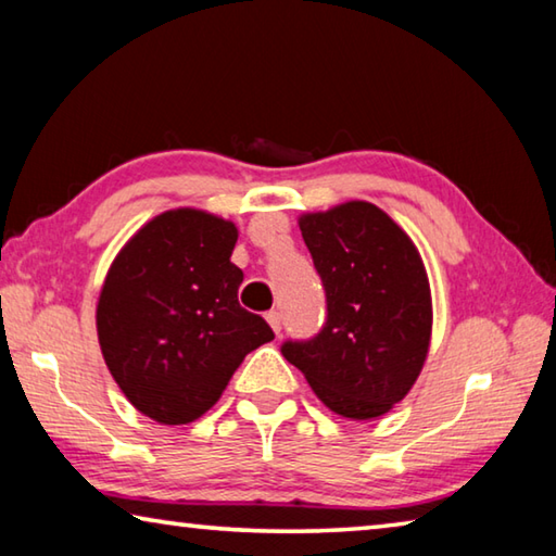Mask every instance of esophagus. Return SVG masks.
<instances>
[{"instance_id":"34e87169","label":"esophagus","mask_w":556,"mask_h":556,"mask_svg":"<svg viewBox=\"0 0 556 556\" xmlns=\"http://www.w3.org/2000/svg\"><path fill=\"white\" fill-rule=\"evenodd\" d=\"M266 319H268V325L273 327V332L280 334V313H278V309H270V313H266Z\"/></svg>"}]
</instances>
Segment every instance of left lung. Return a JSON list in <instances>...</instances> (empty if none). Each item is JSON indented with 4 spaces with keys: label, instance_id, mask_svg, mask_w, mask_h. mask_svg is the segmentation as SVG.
<instances>
[{
    "label": "left lung",
    "instance_id": "8db88e82",
    "mask_svg": "<svg viewBox=\"0 0 556 556\" xmlns=\"http://www.w3.org/2000/svg\"><path fill=\"white\" fill-rule=\"evenodd\" d=\"M323 278L327 317L280 352L337 415L371 420L401 403L422 371L432 332L430 283L410 237L371 202L300 217Z\"/></svg>",
    "mask_w": 556,
    "mask_h": 556
}]
</instances>
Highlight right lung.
Wrapping results in <instances>:
<instances>
[{
	"label": "right lung",
	"mask_w": 556,
	"mask_h": 556,
	"mask_svg": "<svg viewBox=\"0 0 556 556\" xmlns=\"http://www.w3.org/2000/svg\"><path fill=\"white\" fill-rule=\"evenodd\" d=\"M239 231L200 210L151 219L106 273L97 334L136 410L163 425L198 420L219 401L243 356L270 342L239 305L243 273L229 261Z\"/></svg>",
	"instance_id": "add662e5"
}]
</instances>
